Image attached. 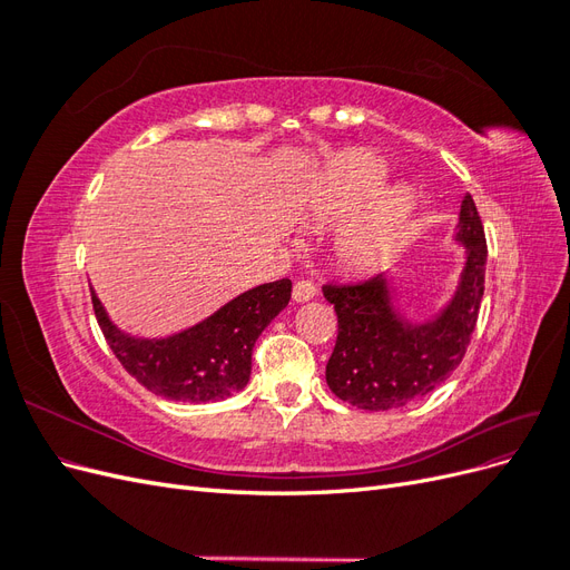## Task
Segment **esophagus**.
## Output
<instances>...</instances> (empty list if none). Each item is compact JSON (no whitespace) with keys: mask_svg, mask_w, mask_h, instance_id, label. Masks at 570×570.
Here are the masks:
<instances>
[{"mask_svg":"<svg viewBox=\"0 0 570 570\" xmlns=\"http://www.w3.org/2000/svg\"><path fill=\"white\" fill-rule=\"evenodd\" d=\"M292 297L295 302H308L316 297V285L312 281H297L295 287H292Z\"/></svg>","mask_w":570,"mask_h":570,"instance_id":"esophagus-1","label":"esophagus"}]
</instances>
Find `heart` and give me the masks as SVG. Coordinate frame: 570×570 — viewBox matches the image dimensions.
Masks as SVG:
<instances>
[{
  "label": "heart",
  "instance_id": "obj_1",
  "mask_svg": "<svg viewBox=\"0 0 570 570\" xmlns=\"http://www.w3.org/2000/svg\"><path fill=\"white\" fill-rule=\"evenodd\" d=\"M381 180L383 166L373 157L344 161L323 187L321 212L327 216H347L356 212L375 193ZM411 209L413 193L406 185L385 189L371 209L340 235L337 256L352 268H373L383 264L400 239Z\"/></svg>",
  "mask_w": 570,
  "mask_h": 570
}]
</instances>
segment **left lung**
<instances>
[{"mask_svg": "<svg viewBox=\"0 0 570 570\" xmlns=\"http://www.w3.org/2000/svg\"><path fill=\"white\" fill-rule=\"evenodd\" d=\"M456 239L465 245V268L452 304L433 323L411 325L394 312L381 273L354 283H325L335 304L337 340L325 381L342 402L366 411H390L440 387L461 364L485 292L488 243L471 195L461 202Z\"/></svg>", "mask_w": 570, "mask_h": 570, "instance_id": "obj_1", "label": "left lung"}]
</instances>
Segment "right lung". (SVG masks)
<instances>
[{"instance_id": "obj_1", "label": "right lung", "mask_w": 570, "mask_h": 570, "mask_svg": "<svg viewBox=\"0 0 570 570\" xmlns=\"http://www.w3.org/2000/svg\"><path fill=\"white\" fill-rule=\"evenodd\" d=\"M292 281L258 285L212 318L168 340L126 337L111 325L92 292V308L116 358L137 383L170 402H218L243 390L256 337L289 302Z\"/></svg>"}]
</instances>
